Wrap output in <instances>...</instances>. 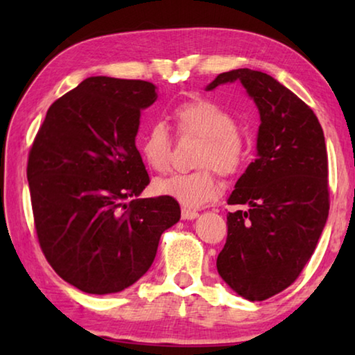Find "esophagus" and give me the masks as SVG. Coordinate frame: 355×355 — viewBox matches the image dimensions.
<instances>
[{"label":"esophagus","instance_id":"34e87169","mask_svg":"<svg viewBox=\"0 0 355 355\" xmlns=\"http://www.w3.org/2000/svg\"><path fill=\"white\" fill-rule=\"evenodd\" d=\"M197 218H199V213H197V211H192V209H188V208L182 209V219L183 220H194Z\"/></svg>","mask_w":355,"mask_h":355}]
</instances>
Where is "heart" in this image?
Listing matches in <instances>:
<instances>
[{
  "mask_svg": "<svg viewBox=\"0 0 355 355\" xmlns=\"http://www.w3.org/2000/svg\"><path fill=\"white\" fill-rule=\"evenodd\" d=\"M172 119L182 135L202 137L203 144L196 164L203 167L191 173H175L153 184L158 196L171 197L188 208H200L218 199L220 183L209 167L220 175H235L245 161V146L238 131L236 119L214 101L196 97L173 107ZM171 136L166 125L152 123L139 142L144 163L155 172L169 167Z\"/></svg>",
  "mask_w": 355,
  "mask_h": 355,
  "instance_id": "obj_1",
  "label": "heart"
}]
</instances>
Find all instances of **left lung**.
I'll use <instances>...</instances> for the list:
<instances>
[{
    "label": "left lung",
    "instance_id": "1",
    "mask_svg": "<svg viewBox=\"0 0 355 355\" xmlns=\"http://www.w3.org/2000/svg\"><path fill=\"white\" fill-rule=\"evenodd\" d=\"M239 81L260 114L257 159L235 184L228 235L216 261L222 280L248 300L290 286L310 260L329 216L327 150L318 117L271 75L220 73L205 87Z\"/></svg>",
    "mask_w": 355,
    "mask_h": 355
}]
</instances>
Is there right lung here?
<instances>
[{
    "instance_id": "obj_1",
    "label": "right lung",
    "mask_w": 355,
    "mask_h": 355,
    "mask_svg": "<svg viewBox=\"0 0 355 355\" xmlns=\"http://www.w3.org/2000/svg\"><path fill=\"white\" fill-rule=\"evenodd\" d=\"M156 98L152 83L86 78L50 106L29 152L42 252L84 293H119L139 280L182 216L171 197L139 199L150 178L136 135Z\"/></svg>"
}]
</instances>
